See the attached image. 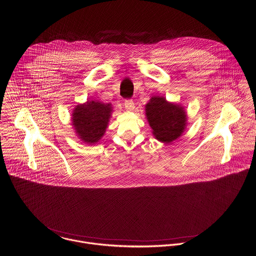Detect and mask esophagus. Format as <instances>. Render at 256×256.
Masks as SVG:
<instances>
[{"label": "esophagus", "mask_w": 256, "mask_h": 256, "mask_svg": "<svg viewBox=\"0 0 256 256\" xmlns=\"http://www.w3.org/2000/svg\"><path fill=\"white\" fill-rule=\"evenodd\" d=\"M124 108L128 110H134L136 106H134V102L132 100H126L124 102Z\"/></svg>", "instance_id": "1"}]
</instances>
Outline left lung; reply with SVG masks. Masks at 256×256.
Wrapping results in <instances>:
<instances>
[{"instance_id": "8db88e82", "label": "left lung", "mask_w": 256, "mask_h": 256, "mask_svg": "<svg viewBox=\"0 0 256 256\" xmlns=\"http://www.w3.org/2000/svg\"><path fill=\"white\" fill-rule=\"evenodd\" d=\"M146 120L154 138L164 144L178 140L187 126V112L180 104L168 102L163 96H152L146 104Z\"/></svg>"}]
</instances>
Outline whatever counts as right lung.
I'll use <instances>...</instances> for the list:
<instances>
[{"label":"right lung","instance_id":"add662e5","mask_svg":"<svg viewBox=\"0 0 256 256\" xmlns=\"http://www.w3.org/2000/svg\"><path fill=\"white\" fill-rule=\"evenodd\" d=\"M112 112L110 102L88 100L75 106L72 112V126L84 144L93 146L101 140Z\"/></svg>","mask_w":256,"mask_h":256}]
</instances>
